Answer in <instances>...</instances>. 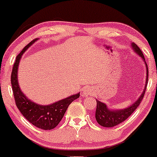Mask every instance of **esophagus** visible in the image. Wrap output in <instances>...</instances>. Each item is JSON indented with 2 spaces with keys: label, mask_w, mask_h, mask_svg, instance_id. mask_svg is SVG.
Wrapping results in <instances>:
<instances>
[{
  "label": "esophagus",
  "mask_w": 157,
  "mask_h": 157,
  "mask_svg": "<svg viewBox=\"0 0 157 157\" xmlns=\"http://www.w3.org/2000/svg\"><path fill=\"white\" fill-rule=\"evenodd\" d=\"M82 95L86 96V95H92L93 94V91L91 88L86 86L82 89Z\"/></svg>",
  "instance_id": "1"
}]
</instances>
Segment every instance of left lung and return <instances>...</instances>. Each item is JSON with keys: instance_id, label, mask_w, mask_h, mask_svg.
I'll list each match as a JSON object with an SVG mask.
<instances>
[{"instance_id": "1", "label": "left lung", "mask_w": 157, "mask_h": 157, "mask_svg": "<svg viewBox=\"0 0 157 157\" xmlns=\"http://www.w3.org/2000/svg\"><path fill=\"white\" fill-rule=\"evenodd\" d=\"M131 48L133 50L134 52H136L141 57L143 61H144V65L146 67V80H145V86H144V90L140 94L139 98H138L136 101L124 109H110L106 106V104L101 102V101H97V106H96V111H95V118L96 121L101 126L104 127H113L116 126V125L119 124L123 122L128 118L130 115L139 106L140 104L141 101H142L143 98H144V93H145L146 87L147 85V80H148V69H147V65L145 62V59L143 55L142 51L140 50L136 44L134 42L131 43Z\"/></svg>"}]
</instances>
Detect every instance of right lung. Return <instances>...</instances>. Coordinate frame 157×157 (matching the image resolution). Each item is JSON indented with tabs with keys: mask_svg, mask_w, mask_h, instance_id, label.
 Instances as JSON below:
<instances>
[{
	"mask_svg": "<svg viewBox=\"0 0 157 157\" xmlns=\"http://www.w3.org/2000/svg\"><path fill=\"white\" fill-rule=\"evenodd\" d=\"M36 40L30 42L17 56L11 75L12 88L15 104L26 119L38 128L52 130L59 124L71 103L80 97V92L48 105L36 104L22 92L18 82V66L22 55Z\"/></svg>",
	"mask_w": 157,
	"mask_h": 157,
	"instance_id": "right-lung-1",
	"label": "right lung"
}]
</instances>
